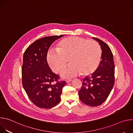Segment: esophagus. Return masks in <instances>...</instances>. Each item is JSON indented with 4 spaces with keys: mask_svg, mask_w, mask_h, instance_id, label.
I'll return each instance as SVG.
<instances>
[{
    "mask_svg": "<svg viewBox=\"0 0 133 133\" xmlns=\"http://www.w3.org/2000/svg\"><path fill=\"white\" fill-rule=\"evenodd\" d=\"M71 81H72V79H67V80H66V82L67 83H68L70 82Z\"/></svg>",
    "mask_w": 133,
    "mask_h": 133,
    "instance_id": "1",
    "label": "esophagus"
}]
</instances>
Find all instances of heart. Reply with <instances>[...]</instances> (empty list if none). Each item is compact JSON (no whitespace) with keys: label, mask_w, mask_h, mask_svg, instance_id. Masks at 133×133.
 Instances as JSON below:
<instances>
[{"label":"heart","mask_w":133,"mask_h":133,"mask_svg":"<svg viewBox=\"0 0 133 133\" xmlns=\"http://www.w3.org/2000/svg\"><path fill=\"white\" fill-rule=\"evenodd\" d=\"M101 56V48L96 42L70 36L59 41L56 50L48 52L47 58L50 68L56 73L62 71L69 59L71 64L62 75L64 78H71L80 72L83 75L93 73L98 66Z\"/></svg>","instance_id":"heart-1"}]
</instances>
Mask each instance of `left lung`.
<instances>
[{
    "label": "left lung",
    "instance_id": "obj_1",
    "mask_svg": "<svg viewBox=\"0 0 133 133\" xmlns=\"http://www.w3.org/2000/svg\"><path fill=\"white\" fill-rule=\"evenodd\" d=\"M99 43L102 50L99 66L91 76L83 80L78 91L81 101L87 105L95 107L102 104L107 98L115 83V65L109 47L103 41L93 37Z\"/></svg>",
    "mask_w": 133,
    "mask_h": 133
}]
</instances>
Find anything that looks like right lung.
Wrapping results in <instances>:
<instances>
[{"instance_id": "1", "label": "right lung", "mask_w": 133, "mask_h": 133, "mask_svg": "<svg viewBox=\"0 0 133 133\" xmlns=\"http://www.w3.org/2000/svg\"><path fill=\"white\" fill-rule=\"evenodd\" d=\"M64 35L48 36L37 39L24 52L22 67V84L30 101L37 107L51 108L61 101L62 88L66 84L54 73L47 61L51 44Z\"/></svg>"}]
</instances>
